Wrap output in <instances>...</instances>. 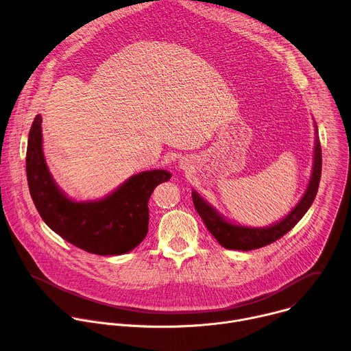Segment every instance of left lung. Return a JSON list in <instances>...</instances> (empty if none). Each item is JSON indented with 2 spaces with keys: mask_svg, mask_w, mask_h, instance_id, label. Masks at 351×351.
I'll return each instance as SVG.
<instances>
[{
  "mask_svg": "<svg viewBox=\"0 0 351 351\" xmlns=\"http://www.w3.org/2000/svg\"><path fill=\"white\" fill-rule=\"evenodd\" d=\"M315 131H317V125H315ZM321 170H322L321 144H319L318 136H315L313 174L304 196L282 221H279L268 228H247V227H238L231 223H227L223 217L217 215L216 210L210 204H207L196 192H192L193 206L196 208L197 215L206 224V228L208 230V232L216 238V241L223 247L230 250H243V252L258 249L278 241L279 238H282L306 215V212L313 204L314 197L317 195L319 180H321Z\"/></svg>",
  "mask_w": 351,
  "mask_h": 351,
  "instance_id": "obj_1",
  "label": "left lung"
}]
</instances>
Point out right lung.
Returning <instances> with one entry per match:
<instances>
[{"mask_svg": "<svg viewBox=\"0 0 351 351\" xmlns=\"http://www.w3.org/2000/svg\"><path fill=\"white\" fill-rule=\"evenodd\" d=\"M41 116L32 124L26 173L32 199L44 223L69 243L88 253L108 256L132 250L148 234V202L154 189L171 174L151 170L132 176L99 202H73L55 185L43 155Z\"/></svg>", "mask_w": 351, "mask_h": 351, "instance_id": "1", "label": "right lung"}]
</instances>
